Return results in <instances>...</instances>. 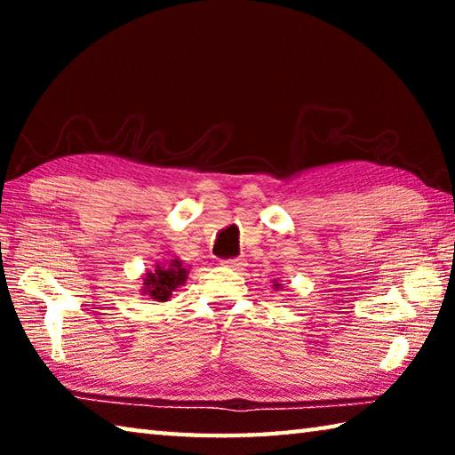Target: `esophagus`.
<instances>
[{
	"instance_id": "34e87169",
	"label": "esophagus",
	"mask_w": 455,
	"mask_h": 455,
	"mask_svg": "<svg viewBox=\"0 0 455 455\" xmlns=\"http://www.w3.org/2000/svg\"><path fill=\"white\" fill-rule=\"evenodd\" d=\"M220 265L227 268H233V271H241L243 267H246V260L244 259H228V260H222Z\"/></svg>"
}]
</instances>
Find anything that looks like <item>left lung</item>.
Instances as JSON below:
<instances>
[{
  "mask_svg": "<svg viewBox=\"0 0 455 455\" xmlns=\"http://www.w3.org/2000/svg\"><path fill=\"white\" fill-rule=\"evenodd\" d=\"M273 289H275V291H279V289H281V283H279V279H275V281H273Z\"/></svg>",
  "mask_w": 455,
  "mask_h": 455,
  "instance_id": "left-lung-1",
  "label": "left lung"
}]
</instances>
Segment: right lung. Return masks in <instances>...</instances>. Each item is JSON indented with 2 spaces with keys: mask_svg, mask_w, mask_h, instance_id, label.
<instances>
[{
  "mask_svg": "<svg viewBox=\"0 0 455 455\" xmlns=\"http://www.w3.org/2000/svg\"><path fill=\"white\" fill-rule=\"evenodd\" d=\"M188 279V267L179 257L164 263H156L152 271H146L142 276L140 295L148 297L150 301L166 303L174 291H179Z\"/></svg>",
  "mask_w": 455,
  "mask_h": 455,
  "instance_id": "obj_1",
  "label": "right lung"
}]
</instances>
